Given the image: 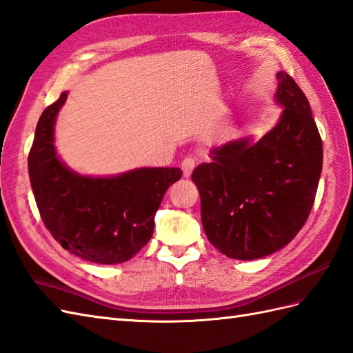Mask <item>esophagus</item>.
Listing matches in <instances>:
<instances>
[{"mask_svg": "<svg viewBox=\"0 0 353 353\" xmlns=\"http://www.w3.org/2000/svg\"><path fill=\"white\" fill-rule=\"evenodd\" d=\"M195 165H196V158H194V157H188V158H185V159H183V162H182L183 176H185V177H191V174H192V171H194Z\"/></svg>", "mask_w": 353, "mask_h": 353, "instance_id": "esophagus-1", "label": "esophagus"}]
</instances>
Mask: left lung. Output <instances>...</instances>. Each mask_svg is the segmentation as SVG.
<instances>
[{"label":"left lung","instance_id":"1","mask_svg":"<svg viewBox=\"0 0 353 353\" xmlns=\"http://www.w3.org/2000/svg\"><path fill=\"white\" fill-rule=\"evenodd\" d=\"M279 122L263 139L228 141L212 150L192 182L201 196L205 236L228 258L274 254L303 228L322 171V140L310 104L294 79L276 74Z\"/></svg>","mask_w":353,"mask_h":353}]
</instances>
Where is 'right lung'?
<instances>
[{
	"label": "right lung",
	"mask_w": 353,
	"mask_h": 353,
	"mask_svg": "<svg viewBox=\"0 0 353 353\" xmlns=\"http://www.w3.org/2000/svg\"><path fill=\"white\" fill-rule=\"evenodd\" d=\"M67 92L40 116L28 157L31 188L43 223L59 245L95 264H119L148 245L155 214L180 168H137L119 176L74 173L55 149V121Z\"/></svg>",
	"instance_id": "1"
}]
</instances>
